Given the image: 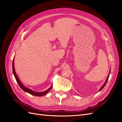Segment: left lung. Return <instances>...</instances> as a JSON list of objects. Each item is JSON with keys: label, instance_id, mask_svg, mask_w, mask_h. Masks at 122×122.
<instances>
[{"label": "left lung", "instance_id": "left-lung-1", "mask_svg": "<svg viewBox=\"0 0 122 122\" xmlns=\"http://www.w3.org/2000/svg\"><path fill=\"white\" fill-rule=\"evenodd\" d=\"M110 69L111 68H110V70H109V74H108V76H107V78H106V81H105V83H104V84L103 85V86H102V87L100 88V90H99V91L98 92H100V91H101L103 88V87H104L105 86V85H106V83H107V81H108V78H109V75H110Z\"/></svg>", "mask_w": 122, "mask_h": 122}]
</instances>
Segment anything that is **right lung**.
Instances as JSON below:
<instances>
[{
	"label": "right lung",
	"mask_w": 122,
	"mask_h": 122,
	"mask_svg": "<svg viewBox=\"0 0 122 122\" xmlns=\"http://www.w3.org/2000/svg\"><path fill=\"white\" fill-rule=\"evenodd\" d=\"M12 68H13V74H14V75L15 77L17 83H18V84H19V86H20V87L22 88V89L24 92H26V93H28L32 95L36 96L41 97V96H44V95H46L47 93H48V92L51 89V88H52V84H51V86L47 90H46L45 91L42 92H35V91H34L30 90V88L26 87L25 86H24V85L22 83V82L20 81V79H19V78H18V76L17 75L16 72H15V68H14V58L13 59V61Z\"/></svg>",
	"instance_id": "add662e5"
}]
</instances>
